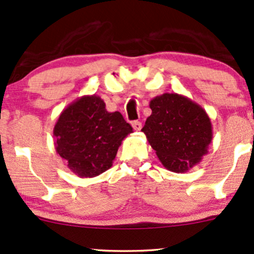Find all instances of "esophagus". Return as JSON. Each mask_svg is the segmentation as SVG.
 I'll return each instance as SVG.
<instances>
[{"label": "esophagus", "mask_w": 254, "mask_h": 254, "mask_svg": "<svg viewBox=\"0 0 254 254\" xmlns=\"http://www.w3.org/2000/svg\"><path fill=\"white\" fill-rule=\"evenodd\" d=\"M131 125H132L133 130H136V131H139L140 129H142V123L138 121H133L132 123H131Z\"/></svg>", "instance_id": "esophagus-1"}]
</instances>
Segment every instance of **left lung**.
<instances>
[{
    "mask_svg": "<svg viewBox=\"0 0 254 254\" xmlns=\"http://www.w3.org/2000/svg\"><path fill=\"white\" fill-rule=\"evenodd\" d=\"M142 131L164 168L186 173L208 152L213 127L207 112L188 97L164 93L150 100Z\"/></svg>",
    "mask_w": 254,
    "mask_h": 254,
    "instance_id": "obj_1",
    "label": "left lung"
}]
</instances>
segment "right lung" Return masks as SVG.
I'll list each match as a JSON object with an SVG mask.
<instances>
[{
	"label": "right lung",
	"instance_id": "add662e5",
	"mask_svg": "<svg viewBox=\"0 0 254 254\" xmlns=\"http://www.w3.org/2000/svg\"><path fill=\"white\" fill-rule=\"evenodd\" d=\"M131 132L121 112L106 111L99 96H82L60 114L54 145L72 173L94 177L112 167L122 140Z\"/></svg>",
	"mask_w": 254,
	"mask_h": 254
}]
</instances>
